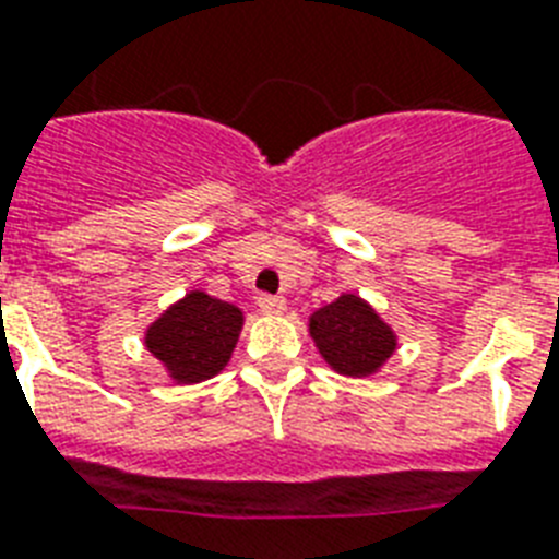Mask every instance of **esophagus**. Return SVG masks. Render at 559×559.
I'll return each instance as SVG.
<instances>
[{
	"mask_svg": "<svg viewBox=\"0 0 559 559\" xmlns=\"http://www.w3.org/2000/svg\"><path fill=\"white\" fill-rule=\"evenodd\" d=\"M257 306H260L262 313H283L285 299L276 297V294H260V297H257Z\"/></svg>",
	"mask_w": 559,
	"mask_h": 559,
	"instance_id": "esophagus-1",
	"label": "esophagus"
}]
</instances>
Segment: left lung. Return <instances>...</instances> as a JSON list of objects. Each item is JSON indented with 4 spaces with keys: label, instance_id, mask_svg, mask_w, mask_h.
<instances>
[{
    "label": "left lung",
    "instance_id": "left-lung-1",
    "mask_svg": "<svg viewBox=\"0 0 559 559\" xmlns=\"http://www.w3.org/2000/svg\"><path fill=\"white\" fill-rule=\"evenodd\" d=\"M308 331L322 359L345 377H368L380 371L396 348L394 331L357 294H343L331 306L313 311Z\"/></svg>",
    "mask_w": 559,
    "mask_h": 559
}]
</instances>
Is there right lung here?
Here are the masks:
<instances>
[{
  "label": "right lung",
  "mask_w": 559,
  "mask_h": 559,
  "mask_svg": "<svg viewBox=\"0 0 559 559\" xmlns=\"http://www.w3.org/2000/svg\"><path fill=\"white\" fill-rule=\"evenodd\" d=\"M242 331V311L191 290L147 329L145 345L177 382H200L228 366Z\"/></svg>",
  "instance_id": "add662e5"
}]
</instances>
